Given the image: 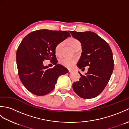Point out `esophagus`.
<instances>
[{"label":"esophagus","mask_w":129,"mask_h":129,"mask_svg":"<svg viewBox=\"0 0 129 129\" xmlns=\"http://www.w3.org/2000/svg\"><path fill=\"white\" fill-rule=\"evenodd\" d=\"M69 72L70 73H72L73 72V70H69Z\"/></svg>","instance_id":"esophagus-1"}]
</instances>
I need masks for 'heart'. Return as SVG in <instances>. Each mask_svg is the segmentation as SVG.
<instances>
[{"instance_id": "1", "label": "heart", "mask_w": 129, "mask_h": 129, "mask_svg": "<svg viewBox=\"0 0 129 129\" xmlns=\"http://www.w3.org/2000/svg\"><path fill=\"white\" fill-rule=\"evenodd\" d=\"M67 42L71 47L73 49H75L79 47H80L81 46V43L79 41L75 39L74 38H70L69 39L67 40ZM63 46V42H60L58 44H57L56 47H55V54L57 55H59L61 54V51L62 48ZM77 62V59L73 58V59H70V58H68V57H64V58H62L59 60V63L62 66L66 68H71L73 67L75 63Z\"/></svg>"}]
</instances>
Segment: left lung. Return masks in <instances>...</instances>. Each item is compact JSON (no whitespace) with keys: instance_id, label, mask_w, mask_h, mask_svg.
<instances>
[{"instance_id":"obj_1","label":"left lung","mask_w":129,"mask_h":129,"mask_svg":"<svg viewBox=\"0 0 129 129\" xmlns=\"http://www.w3.org/2000/svg\"><path fill=\"white\" fill-rule=\"evenodd\" d=\"M81 44L82 52L77 64L79 69L89 66L87 72L79 81L74 83V91L83 99H91L101 94L110 80L114 63L113 53L108 43L91 31H70Z\"/></svg>"}]
</instances>
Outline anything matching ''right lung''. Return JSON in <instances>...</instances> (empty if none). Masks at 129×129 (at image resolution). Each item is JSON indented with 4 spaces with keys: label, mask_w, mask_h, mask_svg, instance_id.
<instances>
[{
    "label": "right lung",
    "mask_w": 129,
    "mask_h": 129,
    "mask_svg": "<svg viewBox=\"0 0 129 129\" xmlns=\"http://www.w3.org/2000/svg\"><path fill=\"white\" fill-rule=\"evenodd\" d=\"M70 34L67 31L38 30L28 34L16 51V61L20 80L26 89L35 95L43 96L53 90L59 76L68 70L57 62L55 47ZM45 59L53 61V68L44 67Z\"/></svg>",
    "instance_id": "obj_1"
}]
</instances>
